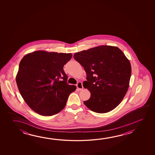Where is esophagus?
I'll use <instances>...</instances> for the list:
<instances>
[{
  "mask_svg": "<svg viewBox=\"0 0 155 155\" xmlns=\"http://www.w3.org/2000/svg\"><path fill=\"white\" fill-rule=\"evenodd\" d=\"M77 88L78 90H81L83 89V84L81 82H78L77 84Z\"/></svg>",
  "mask_w": 155,
  "mask_h": 155,
  "instance_id": "1",
  "label": "esophagus"
}]
</instances>
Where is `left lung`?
Returning <instances> with one entry per match:
<instances>
[{
    "label": "left lung",
    "instance_id": "obj_1",
    "mask_svg": "<svg viewBox=\"0 0 155 155\" xmlns=\"http://www.w3.org/2000/svg\"><path fill=\"white\" fill-rule=\"evenodd\" d=\"M74 57L86 72L83 86L91 93L84 104L99 114L114 109L127 93L131 74L124 53L116 46L102 45L77 52Z\"/></svg>",
    "mask_w": 155,
    "mask_h": 155
}]
</instances>
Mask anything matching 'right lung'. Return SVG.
<instances>
[{
    "label": "right lung",
    "mask_w": 155,
    "mask_h": 155,
    "mask_svg": "<svg viewBox=\"0 0 155 155\" xmlns=\"http://www.w3.org/2000/svg\"><path fill=\"white\" fill-rule=\"evenodd\" d=\"M71 53L37 51L21 59L16 82L28 107L43 116H52L63 109L70 94L76 89L68 84L63 67Z\"/></svg>",
    "instance_id": "add662e5"
}]
</instances>
